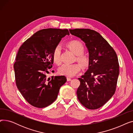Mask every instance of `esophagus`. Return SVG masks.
<instances>
[{
    "label": "esophagus",
    "mask_w": 133,
    "mask_h": 133,
    "mask_svg": "<svg viewBox=\"0 0 133 133\" xmlns=\"http://www.w3.org/2000/svg\"><path fill=\"white\" fill-rule=\"evenodd\" d=\"M71 80H72V79H71L70 78L67 77V81H71Z\"/></svg>",
    "instance_id": "obj_1"
}]
</instances>
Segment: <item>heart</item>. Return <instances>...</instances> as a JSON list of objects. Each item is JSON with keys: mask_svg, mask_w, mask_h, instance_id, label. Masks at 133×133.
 <instances>
[{"mask_svg": "<svg viewBox=\"0 0 133 133\" xmlns=\"http://www.w3.org/2000/svg\"><path fill=\"white\" fill-rule=\"evenodd\" d=\"M66 47L76 55L74 61H77L79 64L62 65L58 69L60 74L67 76H73L81 71V67L83 69H87L89 67L90 59L87 55L83 53L85 51V47L81 42L78 40H72L66 44ZM52 60L55 64L57 65H61L62 58L60 46H56L54 49L52 53Z\"/></svg>", "mask_w": 133, "mask_h": 133, "instance_id": "heart-1", "label": "heart"}]
</instances>
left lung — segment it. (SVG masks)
I'll return each instance as SVG.
<instances>
[{"mask_svg":"<svg viewBox=\"0 0 133 133\" xmlns=\"http://www.w3.org/2000/svg\"><path fill=\"white\" fill-rule=\"evenodd\" d=\"M71 34L80 38L89 52L90 65L80 78L76 94L82 105L89 109L103 106L115 92L119 64L116 52L101 35L85 29L69 30Z\"/></svg>","mask_w":133,"mask_h":133,"instance_id":"1","label":"left lung"}]
</instances>
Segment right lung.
<instances>
[{
	"mask_svg": "<svg viewBox=\"0 0 133 133\" xmlns=\"http://www.w3.org/2000/svg\"><path fill=\"white\" fill-rule=\"evenodd\" d=\"M69 35L67 29L38 31L21 46L14 64L16 85L32 106L44 108L57 98L67 79L64 75L47 77L53 61L52 53L61 39Z\"/></svg>",
	"mask_w": 133,
	"mask_h": 133,
	"instance_id": "1",
	"label": "right lung"
}]
</instances>
